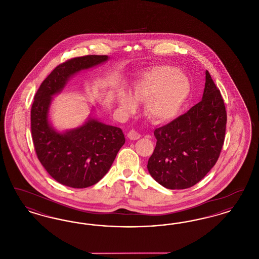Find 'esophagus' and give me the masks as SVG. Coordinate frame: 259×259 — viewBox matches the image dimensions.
<instances>
[{"label": "esophagus", "instance_id": "34e87169", "mask_svg": "<svg viewBox=\"0 0 259 259\" xmlns=\"http://www.w3.org/2000/svg\"><path fill=\"white\" fill-rule=\"evenodd\" d=\"M127 137L130 139V140H133V141H135V140H138V139H140V137L141 135L135 131V130H130L129 132H128V134H127Z\"/></svg>", "mask_w": 259, "mask_h": 259}]
</instances>
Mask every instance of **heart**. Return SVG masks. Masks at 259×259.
Wrapping results in <instances>:
<instances>
[{
	"label": "heart",
	"instance_id": "b5f03b06",
	"mask_svg": "<svg viewBox=\"0 0 259 259\" xmlns=\"http://www.w3.org/2000/svg\"><path fill=\"white\" fill-rule=\"evenodd\" d=\"M190 94V85L182 72L171 66H156L145 71L131 89V95L120 91L117 102L120 110L131 112L135 101H147L146 113L157 122L176 118Z\"/></svg>",
	"mask_w": 259,
	"mask_h": 259
}]
</instances>
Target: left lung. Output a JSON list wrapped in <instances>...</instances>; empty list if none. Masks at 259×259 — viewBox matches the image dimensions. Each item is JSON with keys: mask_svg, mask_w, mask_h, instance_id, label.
<instances>
[{"mask_svg": "<svg viewBox=\"0 0 259 259\" xmlns=\"http://www.w3.org/2000/svg\"><path fill=\"white\" fill-rule=\"evenodd\" d=\"M226 120L221 91L206 71L202 100L185 114L154 130L157 141L148 159L150 176L169 189L196 185L220 157Z\"/></svg>", "mask_w": 259, "mask_h": 259, "instance_id": "1", "label": "left lung"}]
</instances>
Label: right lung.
Returning <instances> with one entry per match:
<instances>
[{
    "mask_svg": "<svg viewBox=\"0 0 259 259\" xmlns=\"http://www.w3.org/2000/svg\"><path fill=\"white\" fill-rule=\"evenodd\" d=\"M109 60L107 55L75 57L57 66L42 81L31 109V131L37 158L59 184L85 188L108 172L125 143L120 128L89 116L84 123L65 132L56 131L49 120L52 97L80 71Z\"/></svg>",
    "mask_w": 259,
    "mask_h": 259,
    "instance_id": "1",
    "label": "right lung"
}]
</instances>
